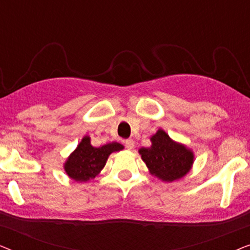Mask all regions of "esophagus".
<instances>
[{
    "mask_svg": "<svg viewBox=\"0 0 250 250\" xmlns=\"http://www.w3.org/2000/svg\"><path fill=\"white\" fill-rule=\"evenodd\" d=\"M125 146L127 148L128 150H132L134 148V141H133L132 139H128V140H125Z\"/></svg>",
    "mask_w": 250,
    "mask_h": 250,
    "instance_id": "34e87169",
    "label": "esophagus"
}]
</instances>
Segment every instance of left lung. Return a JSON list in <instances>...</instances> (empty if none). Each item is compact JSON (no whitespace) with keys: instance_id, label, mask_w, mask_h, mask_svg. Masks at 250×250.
<instances>
[{"instance_id":"obj_1","label":"left lung","mask_w":250,"mask_h":250,"mask_svg":"<svg viewBox=\"0 0 250 250\" xmlns=\"http://www.w3.org/2000/svg\"><path fill=\"white\" fill-rule=\"evenodd\" d=\"M150 148H141L139 152L152 175L172 182L189 172L193 163L191 150L174 142L163 129L152 136Z\"/></svg>"}]
</instances>
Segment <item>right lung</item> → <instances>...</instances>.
I'll list each match as a JSON object with an SVG mask.
<instances>
[{"label":"right lung","mask_w":250,"mask_h":250,"mask_svg":"<svg viewBox=\"0 0 250 250\" xmlns=\"http://www.w3.org/2000/svg\"><path fill=\"white\" fill-rule=\"evenodd\" d=\"M124 146L117 142L108 143L94 148L91 146L88 136H85L78 145L76 150L71 153L64 165V170L68 176L77 182H86L94 179L99 172L104 168L111 152L119 151Z\"/></svg>","instance_id":"obj_1"}]
</instances>
